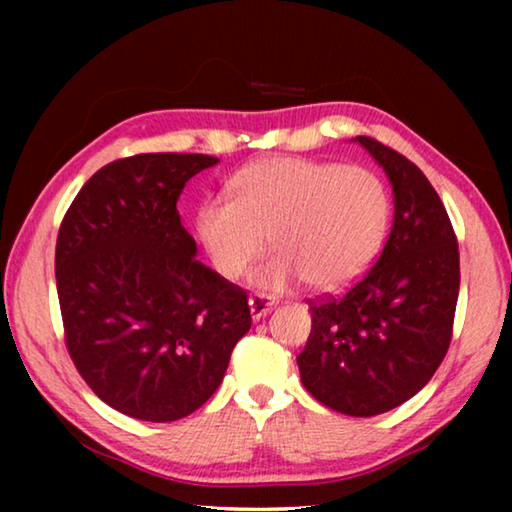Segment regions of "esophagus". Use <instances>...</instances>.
Masks as SVG:
<instances>
[{"label": "esophagus", "instance_id": "obj_1", "mask_svg": "<svg viewBox=\"0 0 512 512\" xmlns=\"http://www.w3.org/2000/svg\"><path fill=\"white\" fill-rule=\"evenodd\" d=\"M248 307H250V316H253V320H259L275 307V300L271 296H262V293H255V296H250Z\"/></svg>", "mask_w": 512, "mask_h": 512}]
</instances>
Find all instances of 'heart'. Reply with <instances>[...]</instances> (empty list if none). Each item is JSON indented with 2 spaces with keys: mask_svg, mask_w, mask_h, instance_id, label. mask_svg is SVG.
Here are the masks:
<instances>
[{
  "mask_svg": "<svg viewBox=\"0 0 512 512\" xmlns=\"http://www.w3.org/2000/svg\"><path fill=\"white\" fill-rule=\"evenodd\" d=\"M230 196L205 203L196 232L225 280H237L264 253L277 255L255 275L262 289L307 282L336 291L377 257L391 223V196L375 171L307 158H266L230 178Z\"/></svg>",
  "mask_w": 512,
  "mask_h": 512,
  "instance_id": "1",
  "label": "heart"
}]
</instances>
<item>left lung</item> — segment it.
<instances>
[{
    "mask_svg": "<svg viewBox=\"0 0 512 512\" xmlns=\"http://www.w3.org/2000/svg\"><path fill=\"white\" fill-rule=\"evenodd\" d=\"M393 185L395 216L377 264L343 296L309 302L300 379L320 404L354 418L395 409L443 363L461 266L447 210L427 176L372 137H354Z\"/></svg>",
    "mask_w": 512,
    "mask_h": 512,
    "instance_id": "8db88e82",
    "label": "left lung"
}]
</instances>
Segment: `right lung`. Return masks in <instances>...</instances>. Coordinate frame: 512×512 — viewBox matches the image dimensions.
I'll return each mask as SVG.
<instances>
[{"label": "right lung", "mask_w": 512, "mask_h": 512, "mask_svg": "<svg viewBox=\"0 0 512 512\" xmlns=\"http://www.w3.org/2000/svg\"><path fill=\"white\" fill-rule=\"evenodd\" d=\"M203 153H142L101 167L56 241L65 343L97 397L146 422L210 400L250 329L248 293L196 259L176 203Z\"/></svg>", "instance_id": "add662e5"}]
</instances>
